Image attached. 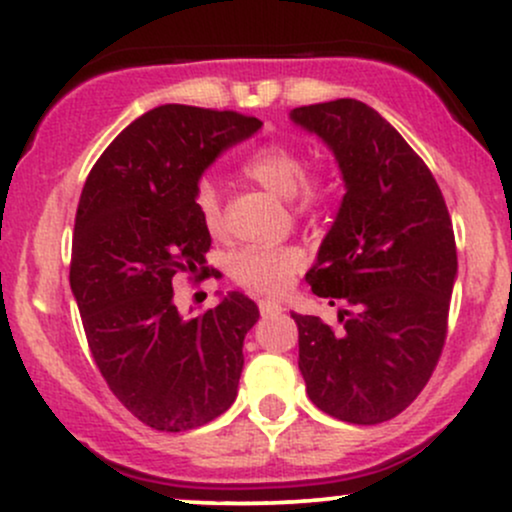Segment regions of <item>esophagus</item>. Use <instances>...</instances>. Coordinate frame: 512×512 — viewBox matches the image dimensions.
I'll list each match as a JSON object with an SVG mask.
<instances>
[{"label": "esophagus", "mask_w": 512, "mask_h": 512, "mask_svg": "<svg viewBox=\"0 0 512 512\" xmlns=\"http://www.w3.org/2000/svg\"><path fill=\"white\" fill-rule=\"evenodd\" d=\"M257 305H260V313L262 315H279V313H284V305L276 303V301H267V298H264V301H260Z\"/></svg>", "instance_id": "esophagus-1"}]
</instances>
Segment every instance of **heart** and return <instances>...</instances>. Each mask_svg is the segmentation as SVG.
I'll return each mask as SVG.
<instances>
[{
	"mask_svg": "<svg viewBox=\"0 0 512 512\" xmlns=\"http://www.w3.org/2000/svg\"><path fill=\"white\" fill-rule=\"evenodd\" d=\"M245 175L281 199H298V209L313 211L327 199V182L320 175H305V161L301 151L289 144H269L257 149L243 163ZM195 209L204 228L211 236L226 231L221 211V197L214 182H199L195 192ZM305 267V252L296 245L281 248H260L250 245L233 257L231 274L245 289L279 296Z\"/></svg>",
	"mask_w": 512,
	"mask_h": 512,
	"instance_id": "b5f03b06",
	"label": "heart"
}]
</instances>
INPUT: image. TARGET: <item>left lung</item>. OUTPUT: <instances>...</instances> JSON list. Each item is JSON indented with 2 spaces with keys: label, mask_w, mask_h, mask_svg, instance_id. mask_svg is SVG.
<instances>
[{
  "label": "left lung",
  "mask_w": 512,
  "mask_h": 512,
  "mask_svg": "<svg viewBox=\"0 0 512 512\" xmlns=\"http://www.w3.org/2000/svg\"><path fill=\"white\" fill-rule=\"evenodd\" d=\"M291 120L337 158L346 195L308 284L339 310L298 325V368L310 402L349 424L395 419L424 390L448 334L457 276L440 187L383 115L354 98L303 105Z\"/></svg>",
  "instance_id": "8db88e82"
}]
</instances>
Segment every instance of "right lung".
<instances>
[{"label": "right lung", "mask_w": 512, "mask_h": 512, "mask_svg": "<svg viewBox=\"0 0 512 512\" xmlns=\"http://www.w3.org/2000/svg\"><path fill=\"white\" fill-rule=\"evenodd\" d=\"M260 127L231 110L158 105L117 134L81 190L69 284L88 349L113 395L156 431L209 424L238 395L255 301L228 291L187 320L173 279L209 276L199 178Z\"/></svg>", "instance_id": "1"}]
</instances>
